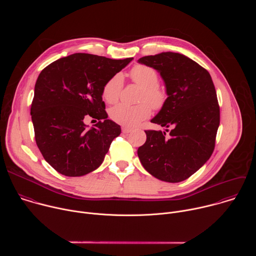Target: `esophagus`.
I'll list each match as a JSON object with an SVG mask.
<instances>
[{"label": "esophagus", "instance_id": "obj_1", "mask_svg": "<svg viewBox=\"0 0 256 256\" xmlns=\"http://www.w3.org/2000/svg\"><path fill=\"white\" fill-rule=\"evenodd\" d=\"M122 132H124V134H130L132 130V128H126V126H122Z\"/></svg>", "mask_w": 256, "mask_h": 256}]
</instances>
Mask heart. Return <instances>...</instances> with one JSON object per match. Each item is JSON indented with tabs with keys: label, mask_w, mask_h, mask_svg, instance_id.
<instances>
[{
	"label": "heart",
	"mask_w": 256,
	"mask_h": 256,
	"mask_svg": "<svg viewBox=\"0 0 256 256\" xmlns=\"http://www.w3.org/2000/svg\"><path fill=\"white\" fill-rule=\"evenodd\" d=\"M132 80L142 87L138 100L142 102L136 105L120 103L112 107L109 116L112 120L124 126H136L140 122L151 116V106L156 110L163 108L167 101L166 91L159 86L158 72L149 66L136 64L130 70ZM124 86V79L120 74H116L109 78L103 88L102 96L108 103H114L118 100Z\"/></svg>",
	"instance_id": "b5f03b06"
}]
</instances>
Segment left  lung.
I'll return each instance as SVG.
<instances>
[{
  "instance_id": "8db88e82",
  "label": "left lung",
  "mask_w": 256,
  "mask_h": 256,
  "mask_svg": "<svg viewBox=\"0 0 256 256\" xmlns=\"http://www.w3.org/2000/svg\"><path fill=\"white\" fill-rule=\"evenodd\" d=\"M157 70L165 83L166 104L151 120L170 128L144 130L138 149L142 167L166 182H180L196 173L212 156L220 124L216 89L210 72L177 52H161L138 60ZM169 132V130H166Z\"/></svg>"
}]
</instances>
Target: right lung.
I'll list each match as a JSON object with an SVG mask.
<instances>
[{
    "mask_svg": "<svg viewBox=\"0 0 256 256\" xmlns=\"http://www.w3.org/2000/svg\"><path fill=\"white\" fill-rule=\"evenodd\" d=\"M132 58L112 60L79 52L58 58L42 70L30 114L36 144L58 173L83 176L103 162L122 130L107 120L102 88ZM88 117L98 120L90 130L84 124Z\"/></svg>",
    "mask_w": 256,
    "mask_h": 256,
    "instance_id": "1",
    "label": "right lung"
}]
</instances>
